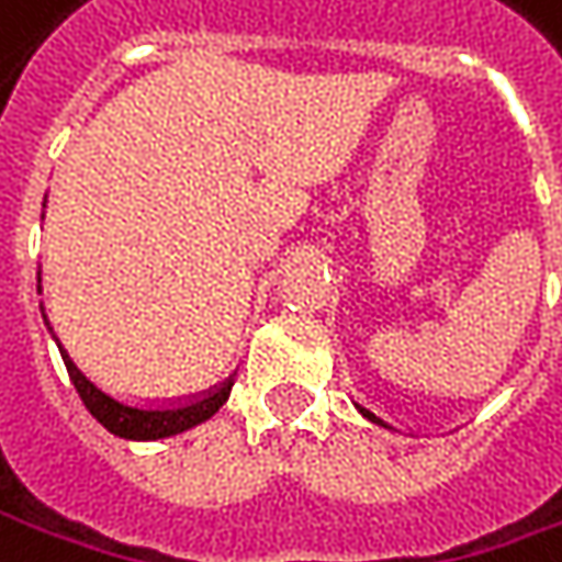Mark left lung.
<instances>
[{"instance_id":"8db88e82","label":"left lung","mask_w":562,"mask_h":562,"mask_svg":"<svg viewBox=\"0 0 562 562\" xmlns=\"http://www.w3.org/2000/svg\"><path fill=\"white\" fill-rule=\"evenodd\" d=\"M358 411H360V414H363V416H367L370 423H376V426H382V429H392V426H389V423H385L382 416L373 414V411H367V407H360V404H358Z\"/></svg>"}]
</instances>
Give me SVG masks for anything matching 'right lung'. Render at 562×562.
<instances>
[{"instance_id": "1", "label": "right lung", "mask_w": 562, "mask_h": 562, "mask_svg": "<svg viewBox=\"0 0 562 562\" xmlns=\"http://www.w3.org/2000/svg\"><path fill=\"white\" fill-rule=\"evenodd\" d=\"M36 282H43L40 280V273H36ZM36 292H40V285H36ZM43 319H46V307H43ZM46 326H49V319H46ZM55 341H58V336H55ZM58 351H61V360H65V367H68L70 382H74L80 401L87 404L89 414L95 416L108 432L130 438V441L170 438L177 436V432L192 429V426H199V423L211 419V416L221 411L223 404H226V397H229V389H233V376H229L223 385H217L214 392L195 397V401H186V404H177V407H136V404H124V401H117V397H111L108 392H102V389H99V385L70 360V355L65 351L61 341H58Z\"/></svg>"}]
</instances>
